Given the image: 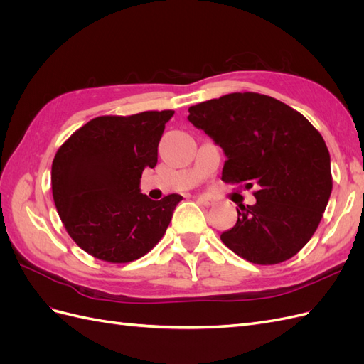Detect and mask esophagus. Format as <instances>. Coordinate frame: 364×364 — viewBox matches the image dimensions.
Wrapping results in <instances>:
<instances>
[{"instance_id":"esophagus-1","label":"esophagus","mask_w":364,"mask_h":364,"mask_svg":"<svg viewBox=\"0 0 364 364\" xmlns=\"http://www.w3.org/2000/svg\"><path fill=\"white\" fill-rule=\"evenodd\" d=\"M197 203L202 205V206H211L213 199H209L208 196H199V197H197Z\"/></svg>"}]
</instances>
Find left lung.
<instances>
[{"mask_svg": "<svg viewBox=\"0 0 364 364\" xmlns=\"http://www.w3.org/2000/svg\"><path fill=\"white\" fill-rule=\"evenodd\" d=\"M188 119L223 149L222 181L255 186L220 238L238 257L272 266L299 252L321 223L333 190L322 135L302 114L258 92H232L188 109Z\"/></svg>", "mask_w": 364, "mask_h": 364, "instance_id": "obj_1", "label": "left lung"}]
</instances>
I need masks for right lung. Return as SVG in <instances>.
Wrapping results in <instances>:
<instances>
[{
	"label": "right lung",
	"instance_id": "right-lung-1",
	"mask_svg": "<svg viewBox=\"0 0 364 364\" xmlns=\"http://www.w3.org/2000/svg\"><path fill=\"white\" fill-rule=\"evenodd\" d=\"M174 111L103 115L59 147L51 190L74 243L94 258L123 264L144 257L167 230L182 196L155 202L139 191L144 168L158 162L165 123Z\"/></svg>",
	"mask_w": 364,
	"mask_h": 364
}]
</instances>
